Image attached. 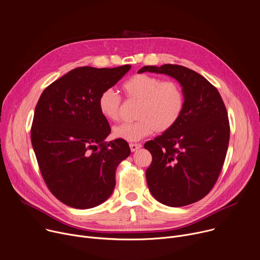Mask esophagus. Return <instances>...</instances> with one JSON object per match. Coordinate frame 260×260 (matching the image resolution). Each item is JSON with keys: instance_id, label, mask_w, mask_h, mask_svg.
Masks as SVG:
<instances>
[{"instance_id": "34e87169", "label": "esophagus", "mask_w": 260, "mask_h": 260, "mask_svg": "<svg viewBox=\"0 0 260 260\" xmlns=\"http://www.w3.org/2000/svg\"><path fill=\"white\" fill-rule=\"evenodd\" d=\"M129 147H131V150L134 152V151H137L138 149H140L141 147H142V145L139 144V143H131Z\"/></svg>"}]
</instances>
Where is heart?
I'll return each mask as SVG.
<instances>
[{
	"mask_svg": "<svg viewBox=\"0 0 260 260\" xmlns=\"http://www.w3.org/2000/svg\"><path fill=\"white\" fill-rule=\"evenodd\" d=\"M125 95L140 102L134 122H122L113 128L115 138L136 142L154 132L165 133L179 120L184 109V93L175 81H162L159 77L138 74L123 84ZM122 99L113 88L103 90L98 100L104 118L116 121L120 116Z\"/></svg>",
	"mask_w": 260,
	"mask_h": 260,
	"instance_id": "obj_1",
	"label": "heart"
}]
</instances>
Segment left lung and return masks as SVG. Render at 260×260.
Returning a JSON list of instances; mask_svg holds the SVG:
<instances>
[{"label": "left lung", "mask_w": 260, "mask_h": 260, "mask_svg": "<svg viewBox=\"0 0 260 260\" xmlns=\"http://www.w3.org/2000/svg\"><path fill=\"white\" fill-rule=\"evenodd\" d=\"M145 72L174 78L184 93L177 123L144 145L152 155L146 170L149 191L165 205L192 204L210 192L224 165L230 136L226 107L217 88L190 68L149 65L138 73Z\"/></svg>", "instance_id": "left-lung-1"}]
</instances>
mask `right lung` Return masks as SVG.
I'll use <instances>...</instances> for the list:
<instances>
[{
    "label": "right lung",
    "instance_id": "add662e5",
    "mask_svg": "<svg viewBox=\"0 0 260 260\" xmlns=\"http://www.w3.org/2000/svg\"><path fill=\"white\" fill-rule=\"evenodd\" d=\"M90 66L70 70L46 87L36 105L32 146L52 194L79 209L95 207L113 193L116 169L131 149L125 140L106 142L111 127L98 100L131 69Z\"/></svg>",
    "mask_w": 260,
    "mask_h": 260
}]
</instances>
